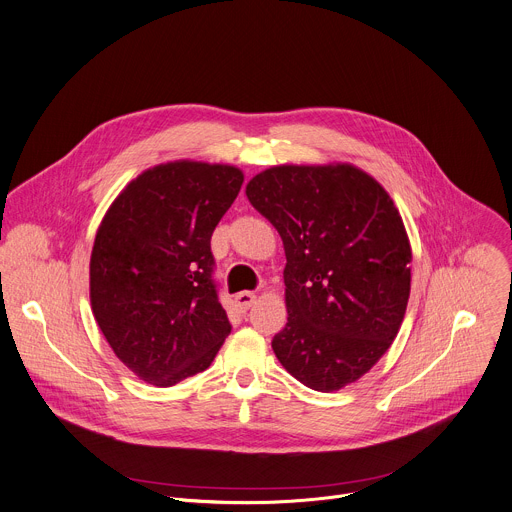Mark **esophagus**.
Returning <instances> with one entry per match:
<instances>
[{
    "label": "esophagus",
    "mask_w": 512,
    "mask_h": 512,
    "mask_svg": "<svg viewBox=\"0 0 512 512\" xmlns=\"http://www.w3.org/2000/svg\"><path fill=\"white\" fill-rule=\"evenodd\" d=\"M256 294L254 292H250V290H244V292H238L236 294V304H238V309L240 311H248L250 306L256 302Z\"/></svg>",
    "instance_id": "1"
}]
</instances>
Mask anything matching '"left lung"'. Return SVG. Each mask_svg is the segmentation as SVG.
<instances>
[{"mask_svg":"<svg viewBox=\"0 0 512 512\" xmlns=\"http://www.w3.org/2000/svg\"><path fill=\"white\" fill-rule=\"evenodd\" d=\"M246 195L286 254L278 361L315 391L355 383L391 347L410 298L412 246L393 199L351 163L274 165Z\"/></svg>","mask_w":512,"mask_h":512,"instance_id":"left-lung-1","label":"left lung"}]
</instances>
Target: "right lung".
Wrapping results in <instances>:
<instances>
[{
  "mask_svg": "<svg viewBox=\"0 0 512 512\" xmlns=\"http://www.w3.org/2000/svg\"><path fill=\"white\" fill-rule=\"evenodd\" d=\"M242 183L234 165L161 163L117 195L96 230L94 319L115 355L151 385L208 369L232 331L210 240Z\"/></svg>",
  "mask_w": 512,
  "mask_h": 512,
  "instance_id": "add662e5",
  "label": "right lung"
}]
</instances>
